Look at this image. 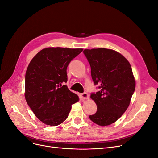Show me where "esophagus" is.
<instances>
[{
    "label": "esophagus",
    "instance_id": "obj_1",
    "mask_svg": "<svg viewBox=\"0 0 158 158\" xmlns=\"http://www.w3.org/2000/svg\"><path fill=\"white\" fill-rule=\"evenodd\" d=\"M81 98L82 99H89V95L86 92H84L81 94Z\"/></svg>",
    "mask_w": 158,
    "mask_h": 158
}]
</instances>
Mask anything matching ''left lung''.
<instances>
[{"mask_svg": "<svg viewBox=\"0 0 158 158\" xmlns=\"http://www.w3.org/2000/svg\"><path fill=\"white\" fill-rule=\"evenodd\" d=\"M83 52L89 63L94 82L101 88L91 94L98 111L89 117L99 126L111 125L126 111L135 92L136 82L131 66L125 56L112 49L99 48Z\"/></svg>", "mask_w": 158, "mask_h": 158, "instance_id": "1", "label": "left lung"}]
</instances>
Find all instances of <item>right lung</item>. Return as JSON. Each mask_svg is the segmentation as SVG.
I'll use <instances>...</instances> for the list:
<instances>
[{
    "instance_id": "obj_1",
    "label": "right lung",
    "mask_w": 158,
    "mask_h": 158,
    "mask_svg": "<svg viewBox=\"0 0 158 158\" xmlns=\"http://www.w3.org/2000/svg\"><path fill=\"white\" fill-rule=\"evenodd\" d=\"M83 49L47 47L33 57L27 66L25 98L32 111L47 125L57 126L68 117L79 98L66 85V69Z\"/></svg>"
}]
</instances>
